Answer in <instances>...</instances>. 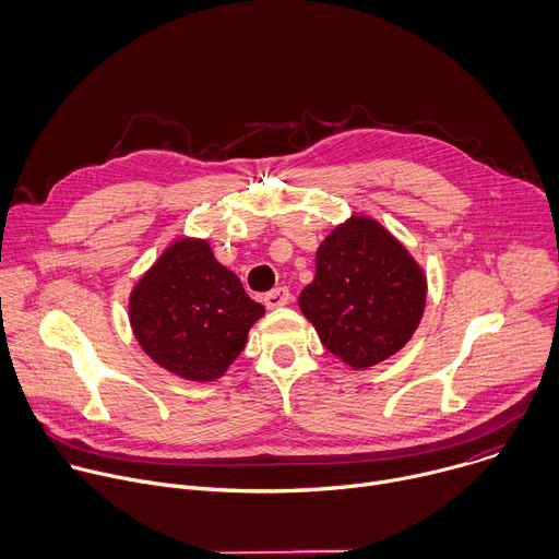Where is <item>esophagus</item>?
<instances>
[{
  "label": "esophagus",
  "instance_id": "obj_1",
  "mask_svg": "<svg viewBox=\"0 0 559 559\" xmlns=\"http://www.w3.org/2000/svg\"><path fill=\"white\" fill-rule=\"evenodd\" d=\"M289 300H292V294H289L287 287H274L272 292H267V294L263 296V302H265L267 309L283 307V305H287Z\"/></svg>",
  "mask_w": 559,
  "mask_h": 559
}]
</instances>
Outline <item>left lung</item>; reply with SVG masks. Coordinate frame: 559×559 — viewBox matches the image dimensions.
Returning <instances> with one entry per match:
<instances>
[{
  "label": "left lung",
  "mask_w": 559,
  "mask_h": 559,
  "mask_svg": "<svg viewBox=\"0 0 559 559\" xmlns=\"http://www.w3.org/2000/svg\"><path fill=\"white\" fill-rule=\"evenodd\" d=\"M427 305V274L373 216L352 214L316 250L298 296L321 343L347 367L369 369L401 352Z\"/></svg>",
  "instance_id": "8db88e82"
}]
</instances>
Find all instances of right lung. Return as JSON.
Here are the masks:
<instances>
[{"instance_id": "obj_1", "label": "right lung", "mask_w": 559, "mask_h": 559, "mask_svg": "<svg viewBox=\"0 0 559 559\" xmlns=\"http://www.w3.org/2000/svg\"><path fill=\"white\" fill-rule=\"evenodd\" d=\"M265 307L221 265L207 238L177 236L134 283L130 328L158 367L190 380H218L243 352Z\"/></svg>"}]
</instances>
